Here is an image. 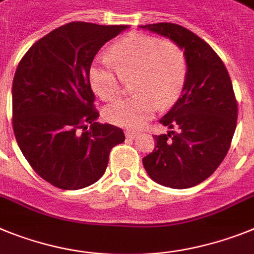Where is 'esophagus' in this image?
I'll use <instances>...</instances> for the list:
<instances>
[{"mask_svg": "<svg viewBox=\"0 0 254 254\" xmlns=\"http://www.w3.org/2000/svg\"><path fill=\"white\" fill-rule=\"evenodd\" d=\"M125 135H127V138H129V139H135L136 136L139 135V134L136 133V131H131V130H129V131L125 133Z\"/></svg>", "mask_w": 254, "mask_h": 254, "instance_id": "esophagus-1", "label": "esophagus"}]
</instances>
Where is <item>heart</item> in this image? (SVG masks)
Wrapping results in <instances>:
<instances>
[{
	"label": "heart",
	"instance_id": "obj_1",
	"mask_svg": "<svg viewBox=\"0 0 254 254\" xmlns=\"http://www.w3.org/2000/svg\"><path fill=\"white\" fill-rule=\"evenodd\" d=\"M188 75L185 55L178 46L157 37L134 33L115 45L111 56L101 57L89 70L90 84L103 100L123 93L125 78L134 79V96L110 103L106 120L138 129L160 106L173 105L182 94Z\"/></svg>",
	"mask_w": 254,
	"mask_h": 254
}]
</instances>
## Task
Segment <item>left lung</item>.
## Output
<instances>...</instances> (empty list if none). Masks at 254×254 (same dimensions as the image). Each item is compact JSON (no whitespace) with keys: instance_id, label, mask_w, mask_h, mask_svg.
<instances>
[{"instance_id":"1","label":"left lung","mask_w":254,"mask_h":254,"mask_svg":"<svg viewBox=\"0 0 254 254\" xmlns=\"http://www.w3.org/2000/svg\"><path fill=\"white\" fill-rule=\"evenodd\" d=\"M139 28L173 41L188 65L182 97L160 120L176 131L153 136L156 145L143 166L158 184L190 188L212 175L230 148L238 119L230 76L215 51L190 30L173 23Z\"/></svg>"}]
</instances>
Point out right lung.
<instances>
[{"mask_svg": "<svg viewBox=\"0 0 254 254\" xmlns=\"http://www.w3.org/2000/svg\"><path fill=\"white\" fill-rule=\"evenodd\" d=\"M127 28L66 24L35 42L17 65L15 138L35 173L57 188L76 190L100 180L112 147L125 140L120 127L97 123L89 70L101 47Z\"/></svg>", "mask_w": 254, "mask_h": 254, "instance_id": "add662e5", "label": "right lung"}]
</instances>
